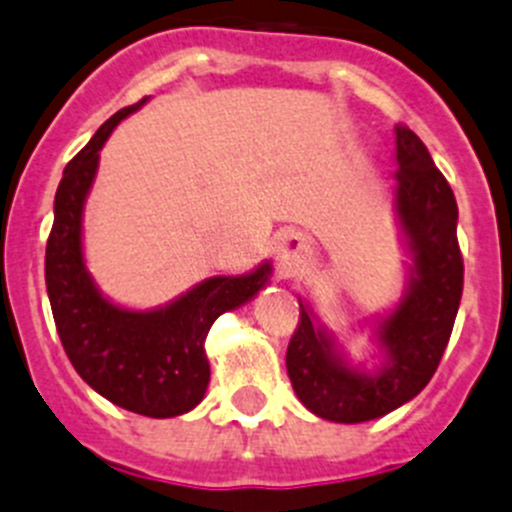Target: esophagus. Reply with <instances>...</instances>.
Listing matches in <instances>:
<instances>
[{
    "label": "esophagus",
    "mask_w": 512,
    "mask_h": 512,
    "mask_svg": "<svg viewBox=\"0 0 512 512\" xmlns=\"http://www.w3.org/2000/svg\"><path fill=\"white\" fill-rule=\"evenodd\" d=\"M308 245H305V237L298 232H288L280 237V245H278V260L280 265H295L300 257L305 255Z\"/></svg>",
    "instance_id": "obj_1"
}]
</instances>
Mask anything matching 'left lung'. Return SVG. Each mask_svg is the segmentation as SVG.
<instances>
[{"instance_id": "1", "label": "left lung", "mask_w": 512, "mask_h": 512, "mask_svg": "<svg viewBox=\"0 0 512 512\" xmlns=\"http://www.w3.org/2000/svg\"><path fill=\"white\" fill-rule=\"evenodd\" d=\"M394 133L396 212L414 267L407 295L379 326L386 366L364 374L343 364L305 303L285 356L298 399L331 422H369L414 399L437 371L460 308L465 262L457 242L455 194L422 138L404 123H396Z\"/></svg>"}]
</instances>
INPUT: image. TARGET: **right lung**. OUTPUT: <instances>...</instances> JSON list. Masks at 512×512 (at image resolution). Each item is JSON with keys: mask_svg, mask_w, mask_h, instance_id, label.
Wrapping results in <instances>:
<instances>
[{"mask_svg": "<svg viewBox=\"0 0 512 512\" xmlns=\"http://www.w3.org/2000/svg\"><path fill=\"white\" fill-rule=\"evenodd\" d=\"M146 103L121 108L73 156L55 194V222L45 250V283L57 336L83 381L100 396L143 417L189 412L209 384L204 338L219 315L247 303L267 283L270 265L240 278H209L159 310H126L98 293L83 262L80 222L113 128Z\"/></svg>", "mask_w": 512, "mask_h": 512, "instance_id": "right-lung-1", "label": "right lung"}]
</instances>
